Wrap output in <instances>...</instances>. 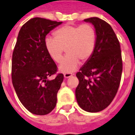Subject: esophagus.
I'll return each instance as SVG.
<instances>
[{"mask_svg": "<svg viewBox=\"0 0 135 135\" xmlns=\"http://www.w3.org/2000/svg\"><path fill=\"white\" fill-rule=\"evenodd\" d=\"M73 74L72 73H65L64 74V77L65 78H69V77H70V76H73Z\"/></svg>", "mask_w": 135, "mask_h": 135, "instance_id": "34e87169", "label": "esophagus"}]
</instances>
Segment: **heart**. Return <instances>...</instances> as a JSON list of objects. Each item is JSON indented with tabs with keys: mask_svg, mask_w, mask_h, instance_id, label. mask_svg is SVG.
<instances>
[{
	"mask_svg": "<svg viewBox=\"0 0 135 135\" xmlns=\"http://www.w3.org/2000/svg\"><path fill=\"white\" fill-rule=\"evenodd\" d=\"M96 32L88 23L78 26L66 25L54 32V37H47L45 45L53 61L60 62L65 50L67 55L59 69L62 73H72L79 61H88L94 52L96 45Z\"/></svg>",
	"mask_w": 135,
	"mask_h": 135,
	"instance_id": "1",
	"label": "heart"
}]
</instances>
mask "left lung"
<instances>
[{
  "mask_svg": "<svg viewBox=\"0 0 135 135\" xmlns=\"http://www.w3.org/2000/svg\"><path fill=\"white\" fill-rule=\"evenodd\" d=\"M96 32L94 52L76 73L77 103L88 112H98L110 104L120 85L123 62L120 43L112 26L98 17L84 19Z\"/></svg>",
  "mask_w": 135,
  "mask_h": 135,
  "instance_id": "1",
  "label": "left lung"
}]
</instances>
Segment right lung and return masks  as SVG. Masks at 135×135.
I'll use <instances>...</instances> for the list:
<instances>
[{
	"label": "right lung",
	"mask_w": 135,
	"mask_h": 135,
	"mask_svg": "<svg viewBox=\"0 0 135 135\" xmlns=\"http://www.w3.org/2000/svg\"><path fill=\"white\" fill-rule=\"evenodd\" d=\"M35 17L22 26L12 54V79L17 97L27 110L36 115H46L55 108L57 93L63 74H56L57 66L49 56L45 41L51 30L61 24Z\"/></svg>",
	"instance_id": "obj_1"
}]
</instances>
